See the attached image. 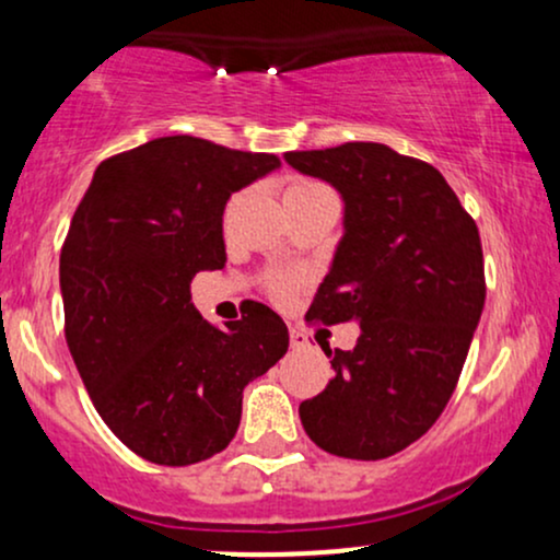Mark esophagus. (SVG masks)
<instances>
[{"mask_svg":"<svg viewBox=\"0 0 560 560\" xmlns=\"http://www.w3.org/2000/svg\"><path fill=\"white\" fill-rule=\"evenodd\" d=\"M289 342H292V350H307V347H311V339H307V334L300 331V329L289 331Z\"/></svg>","mask_w":560,"mask_h":560,"instance_id":"obj_1","label":"esophagus"}]
</instances>
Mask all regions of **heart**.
Returning <instances> with one entry per match:
<instances>
[{
  "label": "heart",
  "instance_id": "heart-1",
  "mask_svg": "<svg viewBox=\"0 0 560 560\" xmlns=\"http://www.w3.org/2000/svg\"><path fill=\"white\" fill-rule=\"evenodd\" d=\"M320 189H326V186H320L316 182H307V178H289L284 197L311 195V191H320ZM292 292H294V281L287 279V276H273V279L268 281V294H271L273 300L284 302V300L292 298Z\"/></svg>",
  "mask_w": 560,
  "mask_h": 560
}]
</instances>
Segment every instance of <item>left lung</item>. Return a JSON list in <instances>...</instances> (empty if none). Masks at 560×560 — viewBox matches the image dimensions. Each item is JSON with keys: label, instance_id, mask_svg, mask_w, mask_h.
I'll return each mask as SVG.
<instances>
[{"label": "left lung", "instance_id": "8db88e82", "mask_svg": "<svg viewBox=\"0 0 560 560\" xmlns=\"http://www.w3.org/2000/svg\"><path fill=\"white\" fill-rule=\"evenodd\" d=\"M345 199V236L305 320L361 324L329 350L334 378L300 402L307 436L339 458L382 460L440 419L485 307L474 218L442 173L376 141L287 152Z\"/></svg>", "mask_w": 560, "mask_h": 560}]
</instances>
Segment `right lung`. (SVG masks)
<instances>
[{"label":"right lung","instance_id":"right-lung-1","mask_svg":"<svg viewBox=\"0 0 560 560\" xmlns=\"http://www.w3.org/2000/svg\"><path fill=\"white\" fill-rule=\"evenodd\" d=\"M281 160L160 137L102 160L60 253L66 339L96 413L150 464L229 447L242 392L284 358L287 324L253 302L226 331L191 305V279L226 262L223 208Z\"/></svg>","mask_w":560,"mask_h":560}]
</instances>
